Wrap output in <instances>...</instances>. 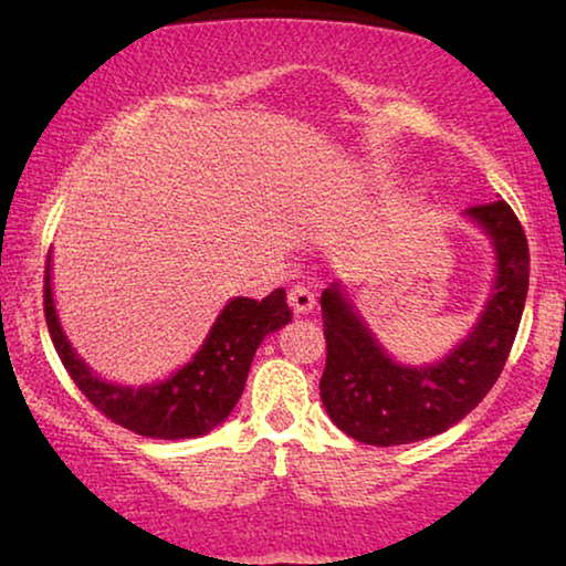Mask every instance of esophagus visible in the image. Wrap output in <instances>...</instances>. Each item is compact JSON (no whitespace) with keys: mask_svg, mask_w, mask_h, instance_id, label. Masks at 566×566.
<instances>
[{"mask_svg":"<svg viewBox=\"0 0 566 566\" xmlns=\"http://www.w3.org/2000/svg\"><path fill=\"white\" fill-rule=\"evenodd\" d=\"M289 303L296 314H308V311L316 306V296L308 285H293V289L289 291Z\"/></svg>","mask_w":566,"mask_h":566,"instance_id":"34e87169","label":"esophagus"}]
</instances>
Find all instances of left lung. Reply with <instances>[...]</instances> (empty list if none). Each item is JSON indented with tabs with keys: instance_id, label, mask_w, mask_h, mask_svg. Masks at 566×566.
<instances>
[{
	"instance_id": "left-lung-1",
	"label": "left lung",
	"mask_w": 566,
	"mask_h": 566,
	"mask_svg": "<svg viewBox=\"0 0 566 566\" xmlns=\"http://www.w3.org/2000/svg\"><path fill=\"white\" fill-rule=\"evenodd\" d=\"M464 217L493 244L495 277L478 322L437 363L408 365L392 357L339 281L322 293V403L337 429L363 444L437 437L460 423L501 378L526 306L528 242L505 201L464 209Z\"/></svg>"
}]
</instances>
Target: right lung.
Here are the masks:
<instances>
[{
	"instance_id": "right-lung-1",
	"label": "right lung",
	"mask_w": 566,
	"mask_h": 566,
	"mask_svg": "<svg viewBox=\"0 0 566 566\" xmlns=\"http://www.w3.org/2000/svg\"><path fill=\"white\" fill-rule=\"evenodd\" d=\"M51 258L45 265V322L61 363L78 390L114 423L150 439H196L227 421L240 400L252 357L268 334L293 318L285 291L263 301L234 296L219 311L207 339L166 380L122 385L96 375L65 337L53 298Z\"/></svg>"
}]
</instances>
